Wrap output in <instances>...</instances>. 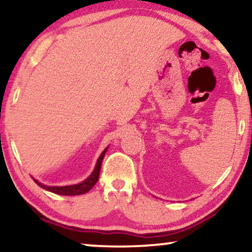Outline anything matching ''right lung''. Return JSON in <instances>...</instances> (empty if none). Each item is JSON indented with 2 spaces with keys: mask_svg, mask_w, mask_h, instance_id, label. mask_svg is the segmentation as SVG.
<instances>
[{
  "mask_svg": "<svg viewBox=\"0 0 252 252\" xmlns=\"http://www.w3.org/2000/svg\"><path fill=\"white\" fill-rule=\"evenodd\" d=\"M107 149H104L103 152L101 153V156L99 157L98 161H96L95 168L94 170V172L91 173V176L83 181V183L77 184V185H72V186H65V187H50V186H45L40 183H38L36 179L34 183H36L38 186H40L41 188L46 189V190L52 191L54 193H59V195H64V196H76V195H82V193L88 192L90 189L94 187V186L96 184V181L99 179V173H100V169H101V163L103 160L104 154L107 152Z\"/></svg>",
  "mask_w": 252,
  "mask_h": 252,
  "instance_id": "right-lung-1",
  "label": "right lung"
}]
</instances>
